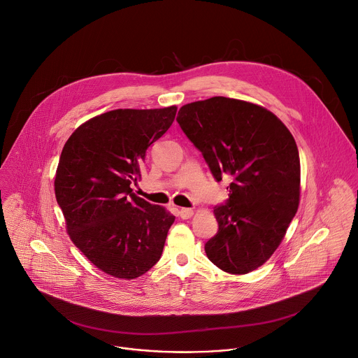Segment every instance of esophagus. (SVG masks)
<instances>
[{
    "mask_svg": "<svg viewBox=\"0 0 358 358\" xmlns=\"http://www.w3.org/2000/svg\"><path fill=\"white\" fill-rule=\"evenodd\" d=\"M178 213H180V217H181V219H189V217L194 215V210H192V209H188V208H181Z\"/></svg>",
    "mask_w": 358,
    "mask_h": 358,
    "instance_id": "obj_1",
    "label": "esophagus"
}]
</instances>
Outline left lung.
<instances>
[{"label":"left lung","instance_id":"left-lung-1","mask_svg":"<svg viewBox=\"0 0 358 358\" xmlns=\"http://www.w3.org/2000/svg\"><path fill=\"white\" fill-rule=\"evenodd\" d=\"M177 121L215 180L231 177L229 199L213 210L219 230L205 252L227 273H250L272 257L297 213L296 141L269 110L223 96L182 106Z\"/></svg>","mask_w":358,"mask_h":358}]
</instances>
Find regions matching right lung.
<instances>
[{"mask_svg":"<svg viewBox=\"0 0 358 358\" xmlns=\"http://www.w3.org/2000/svg\"><path fill=\"white\" fill-rule=\"evenodd\" d=\"M177 107L118 108L90 118L68 138L54 189L72 243L100 271L136 279L162 257L174 216L136 196L148 148L173 124Z\"/></svg>","mask_w":358,"mask_h":358,"instance_id":"right-lung-1","label":"right lung"}]
</instances>
